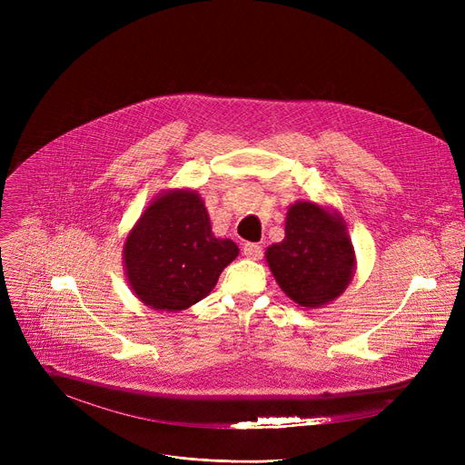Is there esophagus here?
<instances>
[{"mask_svg":"<svg viewBox=\"0 0 465 465\" xmlns=\"http://www.w3.org/2000/svg\"><path fill=\"white\" fill-rule=\"evenodd\" d=\"M242 254L251 260H260L263 251L260 245H256V242H245V245H242Z\"/></svg>","mask_w":465,"mask_h":465,"instance_id":"34e87169","label":"esophagus"}]
</instances>
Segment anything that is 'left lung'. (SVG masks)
I'll return each instance as SVG.
<instances>
[{
  "label": "left lung",
  "instance_id": "8db88e82",
  "mask_svg": "<svg viewBox=\"0 0 465 465\" xmlns=\"http://www.w3.org/2000/svg\"><path fill=\"white\" fill-rule=\"evenodd\" d=\"M265 262L284 294L305 309L337 300L356 272L345 218L311 200L288 207L284 239L267 247Z\"/></svg>",
  "mask_w": 465,
  "mask_h": 465
}]
</instances>
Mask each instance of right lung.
I'll return each mask as SVG.
<instances>
[{"label": "right lung", "mask_w": 465, "mask_h": 465, "mask_svg": "<svg viewBox=\"0 0 465 465\" xmlns=\"http://www.w3.org/2000/svg\"><path fill=\"white\" fill-rule=\"evenodd\" d=\"M239 254L218 239L198 190H163L130 230L122 262L135 298L154 311L179 312L211 294Z\"/></svg>", "instance_id": "add662e5"}]
</instances>
